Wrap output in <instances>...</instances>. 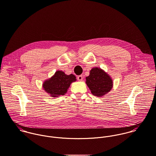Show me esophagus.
I'll list each match as a JSON object with an SVG mask.
<instances>
[{"instance_id": "34e87169", "label": "esophagus", "mask_w": 156, "mask_h": 156, "mask_svg": "<svg viewBox=\"0 0 156 156\" xmlns=\"http://www.w3.org/2000/svg\"><path fill=\"white\" fill-rule=\"evenodd\" d=\"M77 79H78V81H82L83 79V77L82 75H79V76H78V77H77Z\"/></svg>"}]
</instances>
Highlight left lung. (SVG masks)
<instances>
[{
  "instance_id": "obj_1",
  "label": "left lung",
  "mask_w": 156,
  "mask_h": 156,
  "mask_svg": "<svg viewBox=\"0 0 156 156\" xmlns=\"http://www.w3.org/2000/svg\"><path fill=\"white\" fill-rule=\"evenodd\" d=\"M86 83L91 93L95 96L102 97L108 94L113 88V82L111 76L104 70L94 67L90 70L86 78Z\"/></svg>"
}]
</instances>
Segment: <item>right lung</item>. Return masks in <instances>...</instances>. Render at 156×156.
<instances>
[{
    "mask_svg": "<svg viewBox=\"0 0 156 156\" xmlns=\"http://www.w3.org/2000/svg\"><path fill=\"white\" fill-rule=\"evenodd\" d=\"M76 81L74 75H66L62 70H57L52 76L43 82L42 87L49 96L57 98L66 94L71 83Z\"/></svg>",
    "mask_w": 156,
    "mask_h": 156,
    "instance_id": "right-lung-1",
    "label": "right lung"
}]
</instances>
